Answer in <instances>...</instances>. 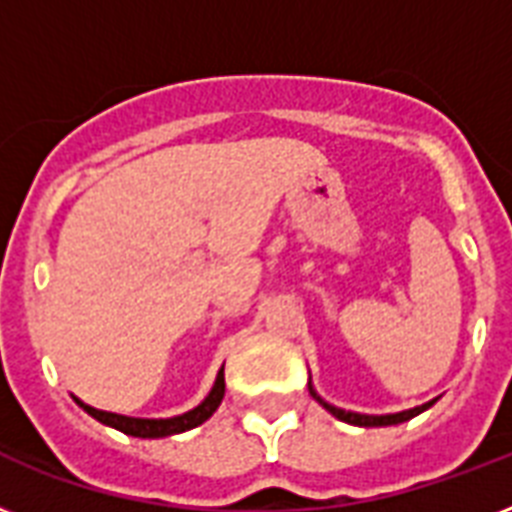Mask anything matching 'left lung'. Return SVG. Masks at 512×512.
I'll use <instances>...</instances> for the list:
<instances>
[{
	"label": "left lung",
	"instance_id": "obj_1",
	"mask_svg": "<svg viewBox=\"0 0 512 512\" xmlns=\"http://www.w3.org/2000/svg\"><path fill=\"white\" fill-rule=\"evenodd\" d=\"M308 390H311V396L319 401L327 412H332L337 417V420L348 422V425H358V428H382V425H398V422H406L412 420V417H417L420 412H425L428 406H433L436 401H430V404H422V406H414V409H409V412H398V414H382V417H374V414H356V412H345V409H337V406L327 404V401H321L319 396H316V390L308 385Z\"/></svg>",
	"mask_w": 512,
	"mask_h": 512
}]
</instances>
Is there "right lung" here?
I'll return each instance as SVG.
<instances>
[{
  "mask_svg": "<svg viewBox=\"0 0 512 512\" xmlns=\"http://www.w3.org/2000/svg\"><path fill=\"white\" fill-rule=\"evenodd\" d=\"M225 396V374L223 369L217 372L215 388L209 390V396L201 401L196 409L191 412L180 414V417H170V420H138V417H124V414H111V412H100V409H92V406L82 404L79 398H74L76 404L82 406L84 412L92 414L95 420L103 422V425H111V428L122 430L127 436L135 438H164V436H175V433H185V430L196 428L204 420H209L215 409L220 406Z\"/></svg>",
  "mask_w": 512,
  "mask_h": 512,
  "instance_id": "add662e5",
  "label": "right lung"
}]
</instances>
